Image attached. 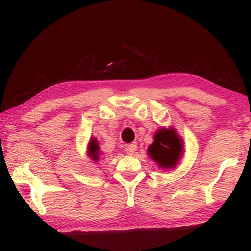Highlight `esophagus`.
<instances>
[{"mask_svg":"<svg viewBox=\"0 0 251 251\" xmlns=\"http://www.w3.org/2000/svg\"><path fill=\"white\" fill-rule=\"evenodd\" d=\"M136 150H137V143H131V144H129V145L126 146V153H128L129 155H132V154L136 152Z\"/></svg>","mask_w":251,"mask_h":251,"instance_id":"1","label":"esophagus"}]
</instances>
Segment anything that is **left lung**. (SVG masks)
I'll return each instance as SVG.
<instances>
[{
	"instance_id": "obj_1",
	"label": "left lung",
	"mask_w": 251,
	"mask_h": 251,
	"mask_svg": "<svg viewBox=\"0 0 251 251\" xmlns=\"http://www.w3.org/2000/svg\"><path fill=\"white\" fill-rule=\"evenodd\" d=\"M147 153L154 162L163 169H170L177 166L183 154V140L177 135L176 130L160 129L154 135V142L149 146Z\"/></svg>"
}]
</instances>
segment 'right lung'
Masks as SVG:
<instances>
[{"label": "right lung", "instance_id": "obj_1", "mask_svg": "<svg viewBox=\"0 0 251 251\" xmlns=\"http://www.w3.org/2000/svg\"><path fill=\"white\" fill-rule=\"evenodd\" d=\"M99 153H100V151H99L98 142L95 138H91L88 146V156L92 159V161L97 162L99 160Z\"/></svg>", "mask_w": 251, "mask_h": 251}]
</instances>
